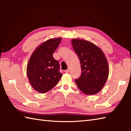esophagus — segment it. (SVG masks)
<instances>
[{
  "instance_id": "obj_1",
  "label": "esophagus",
  "mask_w": 131,
  "mask_h": 131,
  "mask_svg": "<svg viewBox=\"0 0 131 131\" xmlns=\"http://www.w3.org/2000/svg\"><path fill=\"white\" fill-rule=\"evenodd\" d=\"M69 71H70L69 69H68L65 70V73H69Z\"/></svg>"
}]
</instances>
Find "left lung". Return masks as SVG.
<instances>
[{"label": "left lung", "mask_w": 131, "mask_h": 131, "mask_svg": "<svg viewBox=\"0 0 131 131\" xmlns=\"http://www.w3.org/2000/svg\"><path fill=\"white\" fill-rule=\"evenodd\" d=\"M72 44L81 68L80 77L75 80L77 87L86 95L96 94L102 89L108 78L107 59L101 48L91 42L73 39Z\"/></svg>", "instance_id": "left-lung-1"}]
</instances>
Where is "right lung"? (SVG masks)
Listing matches in <instances>:
<instances>
[{
	"instance_id": "1",
	"label": "right lung",
	"mask_w": 131,
	"mask_h": 131,
	"mask_svg": "<svg viewBox=\"0 0 131 131\" xmlns=\"http://www.w3.org/2000/svg\"><path fill=\"white\" fill-rule=\"evenodd\" d=\"M61 37L51 39L37 47L29 60L27 76L33 88L40 93L52 89L61 78L59 62L52 56L60 44Z\"/></svg>"
}]
</instances>
